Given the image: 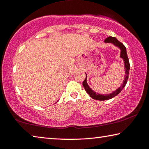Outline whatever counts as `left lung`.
<instances>
[{
  "label": "left lung",
  "mask_w": 149,
  "mask_h": 149,
  "mask_svg": "<svg viewBox=\"0 0 149 149\" xmlns=\"http://www.w3.org/2000/svg\"><path fill=\"white\" fill-rule=\"evenodd\" d=\"M104 42L112 43L113 45H115L116 47H118L119 49H120L121 50L120 57L122 58H123V61H124L125 76L124 80H123V84L118 89L116 90L115 91H114L112 93L104 95H100V94H99V93H97L96 92L93 91L91 89L87 83V74H86V77H85V80L83 81V85H84V87L85 88L86 92L90 95V97L93 98V99H95L97 100H105L110 99L119 94V93L122 91V90L123 89V87L125 86L126 84H127V79H128V75H129V72H130V68L129 59H128V57L127 55V51H126V48L124 45L122 43V42H120L116 38V37H107V38L104 40Z\"/></svg>",
  "instance_id": "1"
}]
</instances>
